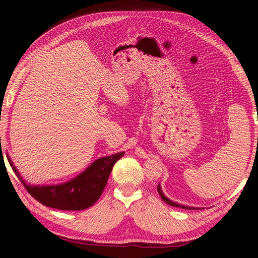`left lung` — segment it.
<instances>
[{
	"label": "left lung",
	"instance_id": "left-lung-1",
	"mask_svg": "<svg viewBox=\"0 0 258 258\" xmlns=\"http://www.w3.org/2000/svg\"><path fill=\"white\" fill-rule=\"evenodd\" d=\"M157 191H158V194H160V196L162 197V200L164 201V202H166L168 205H171V206H174V207H179V208H184V210H194V207H190V206H185V205H180V204H178V203H175V202H172L171 200L169 199H167V197L164 195V193H163V190L161 189V185L158 184L157 185ZM196 210V208H195Z\"/></svg>",
	"mask_w": 258,
	"mask_h": 258
}]
</instances>
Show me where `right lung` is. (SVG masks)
<instances>
[{"mask_svg":"<svg viewBox=\"0 0 258 258\" xmlns=\"http://www.w3.org/2000/svg\"><path fill=\"white\" fill-rule=\"evenodd\" d=\"M123 155L124 152H119L117 154L98 158L84 172L69 182L46 186L26 184L10 157L8 160L26 190L41 204L62 211H82L91 207L100 199L114 164Z\"/></svg>","mask_w":258,"mask_h":258,"instance_id":"1","label":"right lung"}]
</instances>
